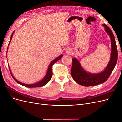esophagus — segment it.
<instances>
[{
  "label": "esophagus",
  "mask_w": 122,
  "mask_h": 122,
  "mask_svg": "<svg viewBox=\"0 0 122 122\" xmlns=\"http://www.w3.org/2000/svg\"><path fill=\"white\" fill-rule=\"evenodd\" d=\"M66 53H67V54H71L72 53V51L70 49H67V50H66Z\"/></svg>",
  "instance_id": "esophagus-1"
}]
</instances>
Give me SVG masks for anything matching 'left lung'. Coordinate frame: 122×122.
I'll return each mask as SVG.
<instances>
[{
    "label": "left lung",
    "mask_w": 122,
    "mask_h": 122,
    "mask_svg": "<svg viewBox=\"0 0 122 122\" xmlns=\"http://www.w3.org/2000/svg\"><path fill=\"white\" fill-rule=\"evenodd\" d=\"M106 32L109 35L112 44V52L110 61L105 70L98 74L86 72L81 66L76 58L72 59L71 75L73 79L78 84L84 86H95L105 82L112 73L117 60V50L115 39L112 31L105 24H103Z\"/></svg>",
    "instance_id": "8db88e82"
}]
</instances>
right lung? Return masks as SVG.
Returning a JSON list of instances; mask_svg holds the SVG:
<instances>
[{
  "label": "right lung",
  "instance_id": "right-lung-1",
  "mask_svg": "<svg viewBox=\"0 0 122 122\" xmlns=\"http://www.w3.org/2000/svg\"><path fill=\"white\" fill-rule=\"evenodd\" d=\"M13 33L14 32H13V34L12 35V36H11V37H10V42L9 44L10 43V41H11V40H12V36H13ZM7 50H8V48H7ZM8 51V50H7ZM62 57V55H61L59 56L58 57H57L56 58L54 59V60L53 61H52L51 62V63L50 64L49 66V67H48V71H47V72L46 73V76H45V77L41 80L40 81V82L36 83H35V84H25V83H23L22 82H19V81H18L17 80H16L15 78H14V77L13 76V75H12V72H11L10 71V70L9 68V70H10V74L11 75H12V76L13 77V79L16 81L19 84L22 85V86H26V87H29V88H31V87H42L44 86H45V84H46L50 80V79H51V78H52V66L54 64V63H55L56 61H57L58 60H60V59L61 58V57Z\"/></svg>",
  "mask_w": 122,
  "mask_h": 122
}]
</instances>
